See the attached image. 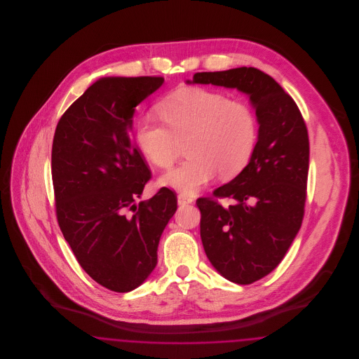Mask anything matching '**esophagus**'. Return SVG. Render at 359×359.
<instances>
[{
  "instance_id": "esophagus-1",
  "label": "esophagus",
  "mask_w": 359,
  "mask_h": 359,
  "mask_svg": "<svg viewBox=\"0 0 359 359\" xmlns=\"http://www.w3.org/2000/svg\"><path fill=\"white\" fill-rule=\"evenodd\" d=\"M194 202V198L192 196H189L187 194H179L177 195V203L180 205H189V203H192Z\"/></svg>"
}]
</instances>
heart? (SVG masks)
Listing matches in <instances>:
<instances>
[{
    "mask_svg": "<svg viewBox=\"0 0 359 359\" xmlns=\"http://www.w3.org/2000/svg\"><path fill=\"white\" fill-rule=\"evenodd\" d=\"M163 121L144 116L137 121V148L154 165L168 170L182 144L188 157L164 176L171 187L194 192L218 172L230 179L242 171L256 149L258 120L250 104L202 87L176 90L158 104Z\"/></svg>",
    "mask_w": 359,
    "mask_h": 359,
    "instance_id": "obj_1",
    "label": "heart"
}]
</instances>
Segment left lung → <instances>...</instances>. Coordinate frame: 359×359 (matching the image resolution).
<instances>
[{
    "mask_svg": "<svg viewBox=\"0 0 359 359\" xmlns=\"http://www.w3.org/2000/svg\"><path fill=\"white\" fill-rule=\"evenodd\" d=\"M194 83L237 88L249 95L259 123L249 164L230 183L199 198L201 238L214 268L246 285L271 273L300 230L307 199L309 140L296 102L255 67L196 72ZM231 198L222 206L219 198Z\"/></svg>",
    "mask_w": 359,
    "mask_h": 359,
    "instance_id": "left-lung-1",
    "label": "left lung"
}]
</instances>
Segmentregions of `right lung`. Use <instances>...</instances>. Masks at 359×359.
Listing matches in <instances>:
<instances>
[{
    "mask_svg": "<svg viewBox=\"0 0 359 359\" xmlns=\"http://www.w3.org/2000/svg\"><path fill=\"white\" fill-rule=\"evenodd\" d=\"M163 82L102 78L65 111L53 136L59 227L86 273L113 292L135 290L154 271L161 233L177 208L167 187L136 205L152 172L129 130L135 107Z\"/></svg>",
    "mask_w": 359,
    "mask_h": 359,
    "instance_id": "1",
    "label": "right lung"
}]
</instances>
